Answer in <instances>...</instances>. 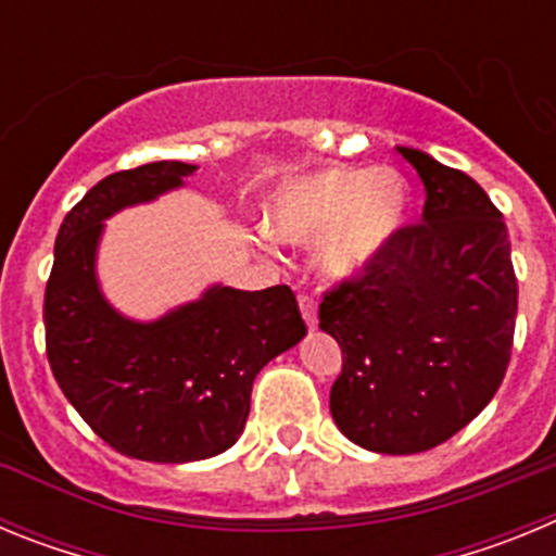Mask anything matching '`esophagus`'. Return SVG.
<instances>
[{
    "mask_svg": "<svg viewBox=\"0 0 556 556\" xmlns=\"http://www.w3.org/2000/svg\"><path fill=\"white\" fill-rule=\"evenodd\" d=\"M298 306H301L306 326L317 328V303H314V298H308V294H298Z\"/></svg>",
    "mask_w": 556,
    "mask_h": 556,
    "instance_id": "34e87169",
    "label": "esophagus"
}]
</instances>
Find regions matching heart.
<instances>
[{"label": "heart", "instance_id": "heart-1", "mask_svg": "<svg viewBox=\"0 0 556 556\" xmlns=\"http://www.w3.org/2000/svg\"><path fill=\"white\" fill-rule=\"evenodd\" d=\"M412 191L390 166H323L275 186L264 230L294 248L317 244L314 262L333 283L370 273L409 223Z\"/></svg>", "mask_w": 556, "mask_h": 556}]
</instances>
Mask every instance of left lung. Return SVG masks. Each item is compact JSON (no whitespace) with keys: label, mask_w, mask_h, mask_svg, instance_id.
Listing matches in <instances>:
<instances>
[{"label":"left lung","mask_w":556,"mask_h":556,"mask_svg":"<svg viewBox=\"0 0 556 556\" xmlns=\"http://www.w3.org/2000/svg\"><path fill=\"white\" fill-rule=\"evenodd\" d=\"M397 152L426 186L424 223L323 298L320 328L342 348L333 424L362 448L401 456L437 448L493 401L513 353L518 281L488 191L426 152Z\"/></svg>","instance_id":"obj_1"}]
</instances>
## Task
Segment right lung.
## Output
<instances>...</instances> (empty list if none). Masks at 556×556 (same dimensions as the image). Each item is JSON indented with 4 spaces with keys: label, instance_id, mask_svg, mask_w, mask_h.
I'll use <instances>...</instances> for the list:
<instances>
[{
    "label": "right lung",
    "instance_id": "1",
    "mask_svg": "<svg viewBox=\"0 0 556 556\" xmlns=\"http://www.w3.org/2000/svg\"><path fill=\"white\" fill-rule=\"evenodd\" d=\"M198 166L152 161L113 172L68 211L43 294L52 376L68 404L119 454L198 462L244 431L255 376L306 337L289 287H214L159 320L113 308L97 278L105 219L180 189Z\"/></svg>",
    "mask_w": 556,
    "mask_h": 556
}]
</instances>
